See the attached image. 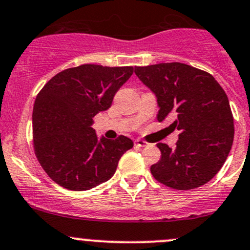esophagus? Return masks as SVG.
<instances>
[{"label":"esophagus","instance_id":"esophagus-1","mask_svg":"<svg viewBox=\"0 0 250 250\" xmlns=\"http://www.w3.org/2000/svg\"><path fill=\"white\" fill-rule=\"evenodd\" d=\"M135 144H136V146H148V143H146V141H142V140H136Z\"/></svg>","mask_w":250,"mask_h":250}]
</instances>
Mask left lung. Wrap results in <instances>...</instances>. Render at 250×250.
Listing matches in <instances>:
<instances>
[{
    "label": "left lung",
    "mask_w": 250,
    "mask_h": 250,
    "mask_svg": "<svg viewBox=\"0 0 250 250\" xmlns=\"http://www.w3.org/2000/svg\"><path fill=\"white\" fill-rule=\"evenodd\" d=\"M158 101L159 122L172 118L179 131L176 148L158 143L154 178L177 190L206 184L219 172L233 142V117L223 87L207 72L181 62L135 67Z\"/></svg>",
    "instance_id": "8db88e82"
}]
</instances>
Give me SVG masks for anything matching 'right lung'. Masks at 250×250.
<instances>
[{
    "mask_svg": "<svg viewBox=\"0 0 250 250\" xmlns=\"http://www.w3.org/2000/svg\"><path fill=\"white\" fill-rule=\"evenodd\" d=\"M133 67L82 65L54 76L36 97L35 153L47 174L68 190H90L113 177L133 146L128 137H97L92 118L107 110Z\"/></svg>",
    "mask_w": 250,
    "mask_h": 250,
    "instance_id": "obj_1",
    "label": "right lung"
}]
</instances>
